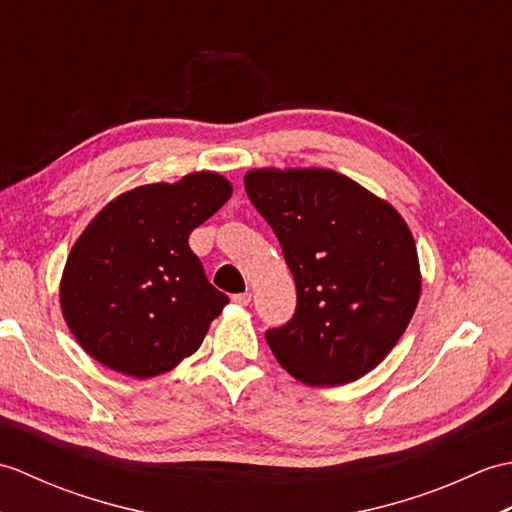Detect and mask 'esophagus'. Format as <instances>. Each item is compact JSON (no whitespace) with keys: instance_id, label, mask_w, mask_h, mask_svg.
Masks as SVG:
<instances>
[{"instance_id":"obj_1","label":"esophagus","mask_w":512,"mask_h":512,"mask_svg":"<svg viewBox=\"0 0 512 512\" xmlns=\"http://www.w3.org/2000/svg\"><path fill=\"white\" fill-rule=\"evenodd\" d=\"M250 297H253L250 292H239V295H233V301L237 303V306H248Z\"/></svg>"}]
</instances>
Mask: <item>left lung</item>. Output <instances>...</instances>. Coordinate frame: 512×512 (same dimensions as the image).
Wrapping results in <instances>:
<instances>
[{
    "label": "left lung",
    "mask_w": 512,
    "mask_h": 512,
    "mask_svg": "<svg viewBox=\"0 0 512 512\" xmlns=\"http://www.w3.org/2000/svg\"><path fill=\"white\" fill-rule=\"evenodd\" d=\"M244 187L275 231L297 286L292 319L266 332L279 365L312 387L372 372L420 299L407 222L332 169H253Z\"/></svg>",
    "instance_id": "left-lung-1"
}]
</instances>
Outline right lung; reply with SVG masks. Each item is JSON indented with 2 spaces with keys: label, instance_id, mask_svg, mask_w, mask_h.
<instances>
[{
  "label": "right lung",
  "instance_id": "obj_1",
  "mask_svg": "<svg viewBox=\"0 0 512 512\" xmlns=\"http://www.w3.org/2000/svg\"><path fill=\"white\" fill-rule=\"evenodd\" d=\"M231 182L198 171L118 195L76 239L63 268V319L94 361L134 378L169 372L202 345L228 303L189 248Z\"/></svg>",
  "mask_w": 512,
  "mask_h": 512
}]
</instances>
